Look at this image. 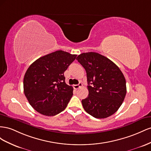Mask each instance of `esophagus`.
I'll use <instances>...</instances> for the list:
<instances>
[{
    "instance_id": "obj_1",
    "label": "esophagus",
    "mask_w": 151,
    "mask_h": 151,
    "mask_svg": "<svg viewBox=\"0 0 151 151\" xmlns=\"http://www.w3.org/2000/svg\"><path fill=\"white\" fill-rule=\"evenodd\" d=\"M81 86H82V83H81V82H80L78 85H73V88H74L75 89H78L80 87H81Z\"/></svg>"
}]
</instances>
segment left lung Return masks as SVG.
<instances>
[{"mask_svg": "<svg viewBox=\"0 0 151 151\" xmlns=\"http://www.w3.org/2000/svg\"><path fill=\"white\" fill-rule=\"evenodd\" d=\"M76 60L87 73L88 95L81 101L85 111L96 118L113 115L127 93L123 73L110 59L97 52L82 53Z\"/></svg>", "mask_w": 151, "mask_h": 151, "instance_id": "left-lung-1", "label": "left lung"}]
</instances>
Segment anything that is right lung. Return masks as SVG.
Here are the masks:
<instances>
[{
	"label": "right lung",
	"instance_id": "right-lung-1",
	"mask_svg": "<svg viewBox=\"0 0 151 151\" xmlns=\"http://www.w3.org/2000/svg\"><path fill=\"white\" fill-rule=\"evenodd\" d=\"M76 55L57 50L38 58L28 68L23 80L24 93L39 113L52 116L65 109L73 88L65 83L64 73Z\"/></svg>",
	"mask_w": 151,
	"mask_h": 151
}]
</instances>
